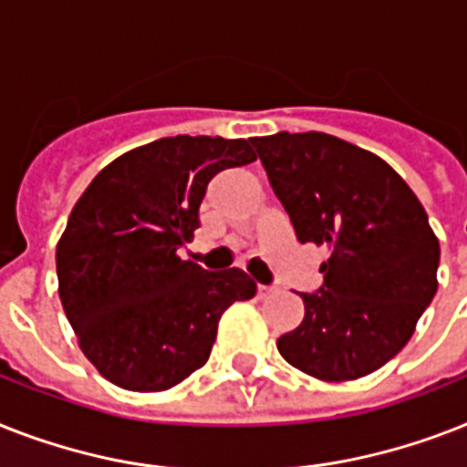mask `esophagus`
<instances>
[{
  "label": "esophagus",
  "mask_w": 467,
  "mask_h": 467,
  "mask_svg": "<svg viewBox=\"0 0 467 467\" xmlns=\"http://www.w3.org/2000/svg\"><path fill=\"white\" fill-rule=\"evenodd\" d=\"M273 293H275V287H271V285H259V287H256V295H259V299L271 297Z\"/></svg>",
  "instance_id": "esophagus-1"
}]
</instances>
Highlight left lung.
<instances>
[{
  "label": "left lung",
  "mask_w": 467,
  "mask_h": 467,
  "mask_svg": "<svg viewBox=\"0 0 467 467\" xmlns=\"http://www.w3.org/2000/svg\"><path fill=\"white\" fill-rule=\"evenodd\" d=\"M252 143L297 240L331 254L278 352L321 381L367 377L403 350L437 295L439 240L422 203L389 162L338 136L280 131Z\"/></svg>",
  "instance_id": "obj_1"
}]
</instances>
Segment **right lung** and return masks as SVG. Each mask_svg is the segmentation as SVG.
<instances>
[{
	"label": "right lung",
	"mask_w": 467,
	"mask_h": 467,
	"mask_svg": "<svg viewBox=\"0 0 467 467\" xmlns=\"http://www.w3.org/2000/svg\"><path fill=\"white\" fill-rule=\"evenodd\" d=\"M256 161L249 141L170 136L100 170L57 242V280L78 348L102 377L139 393L168 391L206 365L218 321L256 295L240 268L180 259L194 240L208 182Z\"/></svg>",
	"instance_id": "1"
}]
</instances>
